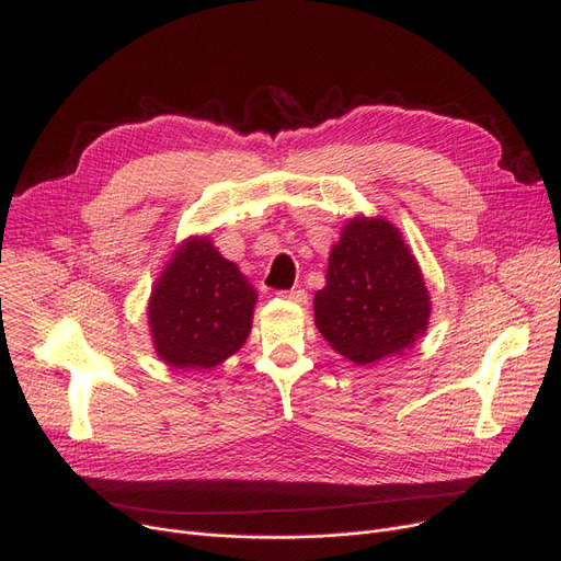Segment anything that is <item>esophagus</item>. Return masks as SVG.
<instances>
[{"label":"esophagus","mask_w":561,"mask_h":561,"mask_svg":"<svg viewBox=\"0 0 561 561\" xmlns=\"http://www.w3.org/2000/svg\"><path fill=\"white\" fill-rule=\"evenodd\" d=\"M282 296H284L286 300L298 302V305H305V302H307V293H305L302 288H290V290H284Z\"/></svg>","instance_id":"obj_1"}]
</instances>
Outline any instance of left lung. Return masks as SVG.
<instances>
[{
  "label": "left lung",
  "instance_id": "8db88e82",
  "mask_svg": "<svg viewBox=\"0 0 561 561\" xmlns=\"http://www.w3.org/2000/svg\"><path fill=\"white\" fill-rule=\"evenodd\" d=\"M325 288L316 290V328L355 364H373L416 343L430 296L402 233L385 218H352L330 252Z\"/></svg>",
  "mask_w": 561,
  "mask_h": 561
}]
</instances>
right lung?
I'll return each mask as SVG.
<instances>
[{
    "label": "right lung",
    "mask_w": 561,
    "mask_h": 561,
    "mask_svg": "<svg viewBox=\"0 0 561 561\" xmlns=\"http://www.w3.org/2000/svg\"><path fill=\"white\" fill-rule=\"evenodd\" d=\"M256 290L209 236L172 252L154 282L147 318L157 355L172 368H214L239 352L252 330Z\"/></svg>",
    "instance_id": "right-lung-1"
}]
</instances>
